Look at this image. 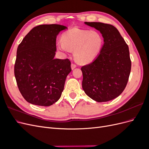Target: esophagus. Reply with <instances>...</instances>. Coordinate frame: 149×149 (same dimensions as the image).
Here are the masks:
<instances>
[{
	"label": "esophagus",
	"mask_w": 149,
	"mask_h": 149,
	"mask_svg": "<svg viewBox=\"0 0 149 149\" xmlns=\"http://www.w3.org/2000/svg\"><path fill=\"white\" fill-rule=\"evenodd\" d=\"M71 69H72V70H73V69H74L76 67V64H74V63H71Z\"/></svg>",
	"instance_id": "34e87169"
}]
</instances>
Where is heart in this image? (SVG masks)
<instances>
[{"label":"heart","mask_w":149,"mask_h":149,"mask_svg":"<svg viewBox=\"0 0 149 149\" xmlns=\"http://www.w3.org/2000/svg\"><path fill=\"white\" fill-rule=\"evenodd\" d=\"M62 42L57 46L61 50L74 49L75 59L81 63L93 60L100 53L103 45L102 35L96 31L73 28L62 35Z\"/></svg>","instance_id":"heart-1"}]
</instances>
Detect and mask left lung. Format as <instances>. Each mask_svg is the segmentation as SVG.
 <instances>
[{
	"label": "left lung",
	"instance_id": "1",
	"mask_svg": "<svg viewBox=\"0 0 149 149\" xmlns=\"http://www.w3.org/2000/svg\"><path fill=\"white\" fill-rule=\"evenodd\" d=\"M85 24L100 31L104 43L96 59L81 68L83 89L97 102L112 100L123 92L128 82L131 70L128 45L113 25L87 22Z\"/></svg>",
	"mask_w": 149,
	"mask_h": 149
}]
</instances>
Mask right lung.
I'll use <instances>...</instances> for the list:
<instances>
[{
  "mask_svg": "<svg viewBox=\"0 0 149 149\" xmlns=\"http://www.w3.org/2000/svg\"><path fill=\"white\" fill-rule=\"evenodd\" d=\"M58 24L40 25L31 29L17 48L14 74L19 91L32 104L49 106L63 91L70 71L69 59H55L56 40L66 29Z\"/></svg>",
  "mask_w": 149,
  "mask_h": 149,
  "instance_id": "right-lung-1",
  "label": "right lung"
}]
</instances>
